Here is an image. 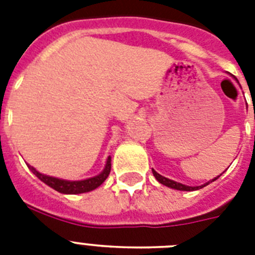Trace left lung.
<instances>
[{"label": "left lung", "mask_w": 255, "mask_h": 255, "mask_svg": "<svg viewBox=\"0 0 255 255\" xmlns=\"http://www.w3.org/2000/svg\"><path fill=\"white\" fill-rule=\"evenodd\" d=\"M153 175L155 176V179H157V180L159 181L160 184H163V185H166V187L172 188V189H177V190H197V189H201L202 187H206L207 184L210 183V181H209V183L204 184V185H201V187H188V185H184V184L176 183V181H174V180H170V179L162 176V175H159L157 171H154V170H153ZM218 177H219V176H218ZM218 177H215L214 180H217Z\"/></svg>", "instance_id": "left-lung-1"}]
</instances>
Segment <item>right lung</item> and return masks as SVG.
Segmentation results:
<instances>
[{
    "instance_id": "right-lung-1",
    "label": "right lung",
    "mask_w": 255,
    "mask_h": 255,
    "mask_svg": "<svg viewBox=\"0 0 255 255\" xmlns=\"http://www.w3.org/2000/svg\"><path fill=\"white\" fill-rule=\"evenodd\" d=\"M33 174L40 179L41 181H44L46 185H49L50 188L55 189L59 193H65V194H79V193H85V192H91V190L96 189L97 187H100L105 180L106 177L109 176L111 171V158H108V162H106V167L102 171L101 174L97 175L95 177H91V179H87V180H81V181H67V180H62V179H57V177H51L46 176V175H42L40 172L35 170L33 167L28 166Z\"/></svg>"
}]
</instances>
